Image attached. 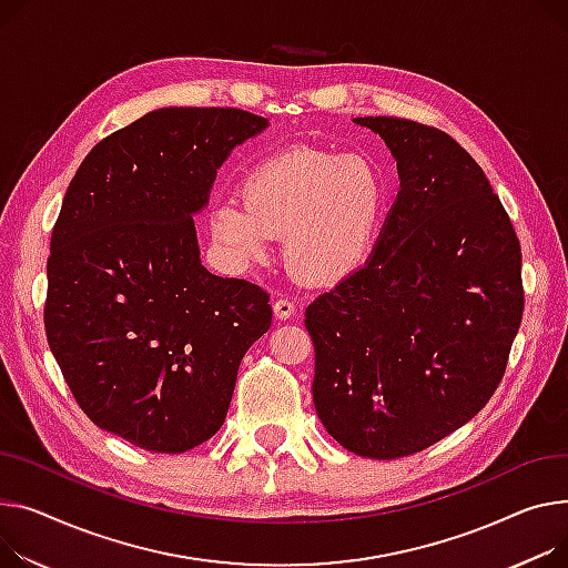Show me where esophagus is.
<instances>
[{
	"mask_svg": "<svg viewBox=\"0 0 568 568\" xmlns=\"http://www.w3.org/2000/svg\"><path fill=\"white\" fill-rule=\"evenodd\" d=\"M294 313H296L294 301H290V298H276L274 301V315H276V320H290V317H294Z\"/></svg>",
	"mask_w": 568,
	"mask_h": 568,
	"instance_id": "esophagus-1",
	"label": "esophagus"
}]
</instances>
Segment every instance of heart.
Returning <instances> with one entry per match:
<instances>
[{"label": "heart", "instance_id": "obj_1", "mask_svg": "<svg viewBox=\"0 0 568 568\" xmlns=\"http://www.w3.org/2000/svg\"><path fill=\"white\" fill-rule=\"evenodd\" d=\"M237 201L207 216L212 246L246 270L283 235L285 267L304 283L335 285L356 274L379 244L388 210L382 169L363 155L285 148L255 162Z\"/></svg>", "mask_w": 568, "mask_h": 568}]
</instances>
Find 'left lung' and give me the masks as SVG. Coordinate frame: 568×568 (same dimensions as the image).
<instances>
[{
  "label": "left lung",
  "instance_id": "8db88e82",
  "mask_svg": "<svg viewBox=\"0 0 568 568\" xmlns=\"http://www.w3.org/2000/svg\"><path fill=\"white\" fill-rule=\"evenodd\" d=\"M354 123L390 148L399 192L365 267L306 308L313 402L354 455L399 459L464 427L496 393L523 317L520 244L449 134L390 116Z\"/></svg>",
  "mask_w": 568,
  "mask_h": 568
}]
</instances>
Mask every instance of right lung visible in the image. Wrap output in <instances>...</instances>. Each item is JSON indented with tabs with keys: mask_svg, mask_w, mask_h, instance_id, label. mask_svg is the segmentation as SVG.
Segmentation results:
<instances>
[{
	"mask_svg": "<svg viewBox=\"0 0 568 568\" xmlns=\"http://www.w3.org/2000/svg\"><path fill=\"white\" fill-rule=\"evenodd\" d=\"M270 125L231 106H164L102 139L68 184L48 257L45 333L80 408L180 455L212 438L270 294L201 264L194 214L233 150Z\"/></svg>",
	"mask_w": 568,
	"mask_h": 568,
	"instance_id": "1",
	"label": "right lung"
}]
</instances>
